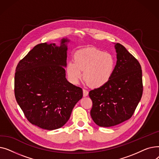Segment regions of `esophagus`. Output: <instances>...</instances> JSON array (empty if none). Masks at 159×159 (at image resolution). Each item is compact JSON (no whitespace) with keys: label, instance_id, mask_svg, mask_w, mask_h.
Segmentation results:
<instances>
[{"label":"esophagus","instance_id":"34e87169","mask_svg":"<svg viewBox=\"0 0 159 159\" xmlns=\"http://www.w3.org/2000/svg\"><path fill=\"white\" fill-rule=\"evenodd\" d=\"M88 95V91L85 89H83V96L86 97Z\"/></svg>","mask_w":159,"mask_h":159}]
</instances>
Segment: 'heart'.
<instances>
[{
  "instance_id": "1",
  "label": "heart",
  "mask_w": 159,
  "mask_h": 159,
  "mask_svg": "<svg viewBox=\"0 0 159 159\" xmlns=\"http://www.w3.org/2000/svg\"><path fill=\"white\" fill-rule=\"evenodd\" d=\"M116 65L114 56L96 48L80 49L73 55V61L66 67L68 79L77 84L82 77L87 84L93 88H100L109 82Z\"/></svg>"
}]
</instances>
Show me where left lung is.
<instances>
[{"instance_id":"left-lung-1","label":"left lung","mask_w":159,"mask_h":159,"mask_svg":"<svg viewBox=\"0 0 159 159\" xmlns=\"http://www.w3.org/2000/svg\"><path fill=\"white\" fill-rule=\"evenodd\" d=\"M115 44L117 61L111 79L89 93L93 102L91 116L101 127L114 126L129 119L143 92L140 63L122 44Z\"/></svg>"}]
</instances>
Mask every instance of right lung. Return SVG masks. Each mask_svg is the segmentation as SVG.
Segmentation results:
<instances>
[{"mask_svg":"<svg viewBox=\"0 0 159 159\" xmlns=\"http://www.w3.org/2000/svg\"><path fill=\"white\" fill-rule=\"evenodd\" d=\"M68 39L37 44L19 62L15 74V96L28 120L47 130L62 127L82 89L66 78Z\"/></svg>","mask_w":159,"mask_h":159,"instance_id":"1","label":"right lung"}]
</instances>
